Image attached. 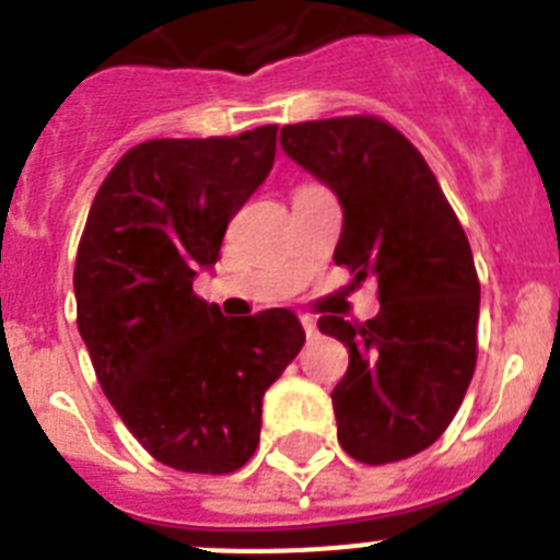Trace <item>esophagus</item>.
I'll return each mask as SVG.
<instances>
[{
	"mask_svg": "<svg viewBox=\"0 0 560 560\" xmlns=\"http://www.w3.org/2000/svg\"><path fill=\"white\" fill-rule=\"evenodd\" d=\"M300 323H303V330L308 339H314L316 336V319H311V316H300Z\"/></svg>",
	"mask_w": 560,
	"mask_h": 560,
	"instance_id": "1",
	"label": "esophagus"
}]
</instances>
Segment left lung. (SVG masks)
<instances>
[{"label": "left lung", "mask_w": 560, "mask_h": 560, "mask_svg": "<svg viewBox=\"0 0 560 560\" xmlns=\"http://www.w3.org/2000/svg\"><path fill=\"white\" fill-rule=\"evenodd\" d=\"M280 145L339 196L336 266L378 280L373 319L316 323L350 353L330 393L341 448L368 465L412 457L446 432L477 368L471 244L432 167L387 120L294 122Z\"/></svg>", "instance_id": "1"}]
</instances>
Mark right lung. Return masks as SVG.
Listing matches in <instances>:
<instances>
[{
    "mask_svg": "<svg viewBox=\"0 0 560 560\" xmlns=\"http://www.w3.org/2000/svg\"><path fill=\"white\" fill-rule=\"evenodd\" d=\"M277 151V126L148 140L97 190L75 257L78 330L128 432L187 474H232L260 443L264 393L303 348L289 308L230 319L192 291Z\"/></svg>",
    "mask_w": 560,
    "mask_h": 560,
    "instance_id": "1",
    "label": "right lung"
}]
</instances>
